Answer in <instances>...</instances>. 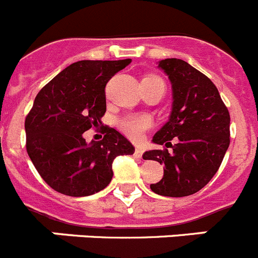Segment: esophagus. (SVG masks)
Masks as SVG:
<instances>
[{"instance_id":"34e87169","label":"esophagus","mask_w":258,"mask_h":258,"mask_svg":"<svg viewBox=\"0 0 258 258\" xmlns=\"http://www.w3.org/2000/svg\"><path fill=\"white\" fill-rule=\"evenodd\" d=\"M143 152H145V150H143L142 147H136V151H134V155H136V157H142Z\"/></svg>"}]
</instances>
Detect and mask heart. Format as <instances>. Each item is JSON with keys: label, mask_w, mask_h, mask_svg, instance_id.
<instances>
[{"label": "heart", "mask_w": 258, "mask_h": 258, "mask_svg": "<svg viewBox=\"0 0 258 258\" xmlns=\"http://www.w3.org/2000/svg\"><path fill=\"white\" fill-rule=\"evenodd\" d=\"M152 79H157V77H152ZM117 125L125 136L129 137L131 140L138 141L142 138L143 133L151 127L152 118L147 115L132 113V115H126L120 118Z\"/></svg>", "instance_id": "heart-1"}]
</instances>
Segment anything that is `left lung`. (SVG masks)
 Wrapping results in <instances>:
<instances>
[{"instance_id": "obj_1", "label": "left lung", "mask_w": 258, "mask_h": 258, "mask_svg": "<svg viewBox=\"0 0 258 258\" xmlns=\"http://www.w3.org/2000/svg\"><path fill=\"white\" fill-rule=\"evenodd\" d=\"M159 67L172 83L173 106L169 121L152 138L165 149L143 154L145 160L164 165L163 178L150 187L163 197H188L202 190L222 163L230 145V113L216 85L187 61L164 59Z\"/></svg>"}]
</instances>
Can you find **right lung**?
Segmentation results:
<instances>
[{
    "label": "right lung",
    "instance_id": "add662e5",
    "mask_svg": "<svg viewBox=\"0 0 258 258\" xmlns=\"http://www.w3.org/2000/svg\"><path fill=\"white\" fill-rule=\"evenodd\" d=\"M131 59L72 63L38 92L26 117L27 152L52 190L88 197L112 179V163L134 147L113 127L104 126L102 141L86 143L84 132L102 125L107 83ZM103 126V125H102Z\"/></svg>",
    "mask_w": 258,
    "mask_h": 258
}]
</instances>
